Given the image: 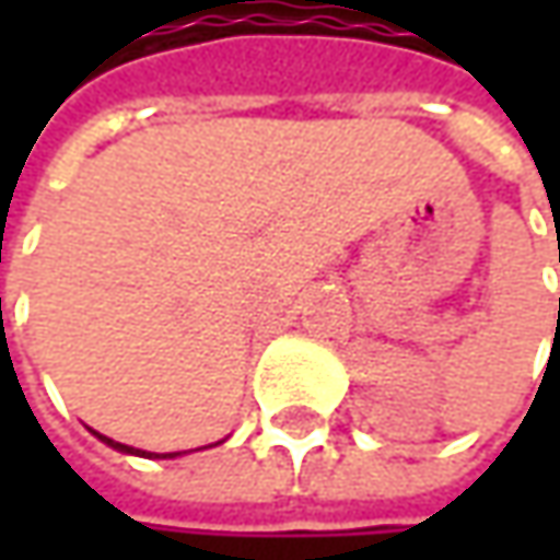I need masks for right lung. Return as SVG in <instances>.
<instances>
[{
    "mask_svg": "<svg viewBox=\"0 0 560 560\" xmlns=\"http://www.w3.org/2000/svg\"><path fill=\"white\" fill-rule=\"evenodd\" d=\"M93 436H98V440L105 442V445H112L115 452H124V455H137V458H177V455H180V452H164V455H159V452H142V448H133V445H124V442L108 440V436H102V433H96V430H93ZM214 445H218V442H214Z\"/></svg>",
    "mask_w": 560,
    "mask_h": 560,
    "instance_id": "1",
    "label": "right lung"
}]
</instances>
